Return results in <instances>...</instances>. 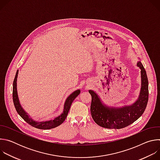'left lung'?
I'll return each mask as SVG.
<instances>
[{
	"mask_svg": "<svg viewBox=\"0 0 160 160\" xmlns=\"http://www.w3.org/2000/svg\"><path fill=\"white\" fill-rule=\"evenodd\" d=\"M137 66L141 69V88L138 100L132 105L122 108L107 106L94 91L88 90L92 96L91 116L98 125L106 128H122L139 119L144 112L149 97L148 79L141 61L138 62Z\"/></svg>",
	"mask_w": 160,
	"mask_h": 160,
	"instance_id": "obj_1",
	"label": "left lung"
}]
</instances>
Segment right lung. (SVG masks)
<instances>
[{
    "label": "right lung",
    "instance_id": "obj_1",
    "mask_svg": "<svg viewBox=\"0 0 160 160\" xmlns=\"http://www.w3.org/2000/svg\"><path fill=\"white\" fill-rule=\"evenodd\" d=\"M18 74V70L16 72L14 80L13 81V87H12V99H13V102L14 107L16 108V111L19 115V116L23 119L27 123L32 125V127L39 128V129H43V130H48V129H51L55 127H58L61 124H62L64 121L65 120L68 113L70 111V106L73 102L74 99L80 94V90H77L75 92H73L72 94H71L66 99L64 104V109L62 112L61 115L55 118L54 120H51L49 121L46 122H38L35 120H33L32 118H30V117L28 115V113L23 109L19 103L18 92H17V77Z\"/></svg>",
    "mask_w": 160,
    "mask_h": 160
}]
</instances>
